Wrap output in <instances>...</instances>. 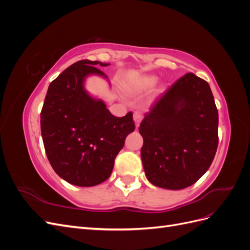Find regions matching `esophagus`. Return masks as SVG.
Listing matches in <instances>:
<instances>
[{"label": "esophagus", "instance_id": "esophagus-1", "mask_svg": "<svg viewBox=\"0 0 250 250\" xmlns=\"http://www.w3.org/2000/svg\"><path fill=\"white\" fill-rule=\"evenodd\" d=\"M142 119H143V113L141 111H139V110L134 111V113H133V120H134V123H135V127H137V128L140 126V123H141Z\"/></svg>", "mask_w": 250, "mask_h": 250}]
</instances>
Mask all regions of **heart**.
Returning <instances> with one entry per match:
<instances>
[{"label": "heart", "mask_w": 250, "mask_h": 250, "mask_svg": "<svg viewBox=\"0 0 250 250\" xmlns=\"http://www.w3.org/2000/svg\"><path fill=\"white\" fill-rule=\"evenodd\" d=\"M155 82H156V78L153 76L143 77L137 83V88L140 90H148L155 84Z\"/></svg>", "instance_id": "heart-1"}]
</instances>
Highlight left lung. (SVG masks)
<instances>
[{
	"label": "left lung",
	"instance_id": "left-lung-1",
	"mask_svg": "<svg viewBox=\"0 0 250 250\" xmlns=\"http://www.w3.org/2000/svg\"><path fill=\"white\" fill-rule=\"evenodd\" d=\"M141 157L151 184L181 190L213 163L218 109L208 83L188 73L158 97L142 121Z\"/></svg>",
	"mask_w": 250,
	"mask_h": 250
}]
</instances>
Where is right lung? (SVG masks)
<instances>
[{
	"label": "right lung",
	"instance_id": "1",
	"mask_svg": "<svg viewBox=\"0 0 250 250\" xmlns=\"http://www.w3.org/2000/svg\"><path fill=\"white\" fill-rule=\"evenodd\" d=\"M108 63L84 59L53 80L41 112V130L48 160L58 175L78 187L106 180L125 139L135 128L132 112L119 118L83 88L87 75L106 77L97 66Z\"/></svg>",
	"mask_w": 250,
	"mask_h": 250
}]
</instances>
